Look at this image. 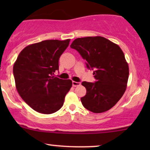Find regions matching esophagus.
<instances>
[{"instance_id": "1", "label": "esophagus", "mask_w": 150, "mask_h": 150, "mask_svg": "<svg viewBox=\"0 0 150 150\" xmlns=\"http://www.w3.org/2000/svg\"><path fill=\"white\" fill-rule=\"evenodd\" d=\"M80 85V82H75V81H73V87H77V86Z\"/></svg>"}]
</instances>
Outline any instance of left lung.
Returning a JSON list of instances; mask_svg holds the SVG:
<instances>
[{
    "label": "left lung",
    "mask_w": 150,
    "mask_h": 150,
    "mask_svg": "<svg viewBox=\"0 0 150 150\" xmlns=\"http://www.w3.org/2000/svg\"><path fill=\"white\" fill-rule=\"evenodd\" d=\"M87 61V68L94 70L95 82H82L87 89L81 98L83 106L93 113L111 108L124 94L129 68L119 46L102 37L77 38L70 45Z\"/></svg>",
    "instance_id": "left-lung-1"
}]
</instances>
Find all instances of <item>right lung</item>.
I'll return each mask as SVG.
<instances>
[{
  "label": "right lung",
  "instance_id": "right-lung-1",
  "mask_svg": "<svg viewBox=\"0 0 150 150\" xmlns=\"http://www.w3.org/2000/svg\"><path fill=\"white\" fill-rule=\"evenodd\" d=\"M70 39L45 40L31 44L19 54L13 65L15 86L31 108L44 114L55 113L63 106L72 87L70 80L56 77L60 56Z\"/></svg>",
  "mask_w": 150,
  "mask_h": 150
}]
</instances>
